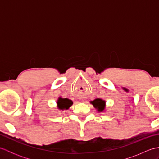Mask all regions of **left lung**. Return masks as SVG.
Segmentation results:
<instances>
[{
  "mask_svg": "<svg viewBox=\"0 0 159 159\" xmlns=\"http://www.w3.org/2000/svg\"><path fill=\"white\" fill-rule=\"evenodd\" d=\"M92 104L94 107H98L97 109H98L99 111H102L104 109V105H105V102L104 101L102 100L101 99H96L93 101H92Z\"/></svg>",
  "mask_w": 159,
  "mask_h": 159,
  "instance_id": "obj_1",
  "label": "left lung"
}]
</instances>
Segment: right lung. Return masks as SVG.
<instances>
[{"instance_id":"1","label":"right lung","mask_w":159,"mask_h":159,"mask_svg":"<svg viewBox=\"0 0 159 159\" xmlns=\"http://www.w3.org/2000/svg\"><path fill=\"white\" fill-rule=\"evenodd\" d=\"M57 104H58L59 108L60 109H69V107L72 106V101L70 100L69 99H62V98H59L58 102H57Z\"/></svg>"}]
</instances>
